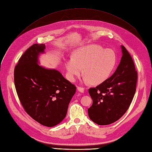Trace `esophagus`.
I'll list each match as a JSON object with an SVG mask.
<instances>
[{
	"label": "esophagus",
	"instance_id": "esophagus-1",
	"mask_svg": "<svg viewBox=\"0 0 152 152\" xmlns=\"http://www.w3.org/2000/svg\"><path fill=\"white\" fill-rule=\"evenodd\" d=\"M77 90H78V91H79L81 93H84V88H83V87H77Z\"/></svg>",
	"mask_w": 152,
	"mask_h": 152
}]
</instances>
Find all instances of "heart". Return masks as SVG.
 <instances>
[{
	"label": "heart",
	"instance_id": "obj_1",
	"mask_svg": "<svg viewBox=\"0 0 152 152\" xmlns=\"http://www.w3.org/2000/svg\"><path fill=\"white\" fill-rule=\"evenodd\" d=\"M117 63L113 50L96 44H90L77 49L73 58L66 61L65 66L69 79L73 81L82 73L84 80L99 84L112 74Z\"/></svg>",
	"mask_w": 152,
	"mask_h": 152
}]
</instances>
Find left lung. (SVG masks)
Instances as JSON below:
<instances>
[{"label": "left lung", "mask_w": 152, "mask_h": 152, "mask_svg": "<svg viewBox=\"0 0 152 152\" xmlns=\"http://www.w3.org/2000/svg\"><path fill=\"white\" fill-rule=\"evenodd\" d=\"M122 56L113 74L89 89L93 104L87 110L91 120L100 126L118 121L126 112L134 97L137 73L130 54L121 45Z\"/></svg>", "instance_id": "obj_1"}]
</instances>
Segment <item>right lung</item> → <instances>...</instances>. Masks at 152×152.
<instances>
[{"label":"right lung","mask_w":152,"mask_h":152,"mask_svg":"<svg viewBox=\"0 0 152 152\" xmlns=\"http://www.w3.org/2000/svg\"><path fill=\"white\" fill-rule=\"evenodd\" d=\"M44 44H35L27 49L15 68L17 94L26 112L42 125L53 127L66 115L76 87L56 69L39 65Z\"/></svg>","instance_id":"obj_1"}]
</instances>
